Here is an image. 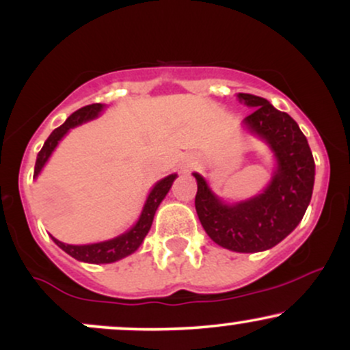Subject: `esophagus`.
Wrapping results in <instances>:
<instances>
[{
    "label": "esophagus",
    "mask_w": 350,
    "mask_h": 350,
    "mask_svg": "<svg viewBox=\"0 0 350 350\" xmlns=\"http://www.w3.org/2000/svg\"><path fill=\"white\" fill-rule=\"evenodd\" d=\"M186 167H191V163H189V161H187L186 164H184V170H186Z\"/></svg>",
    "instance_id": "obj_1"
}]
</instances>
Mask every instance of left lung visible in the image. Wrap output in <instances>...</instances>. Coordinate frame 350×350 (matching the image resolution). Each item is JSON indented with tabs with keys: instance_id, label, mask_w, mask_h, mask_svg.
I'll list each match as a JSON object with an SVG mask.
<instances>
[{
	"instance_id": "8db88e82",
	"label": "left lung",
	"mask_w": 350,
	"mask_h": 350,
	"mask_svg": "<svg viewBox=\"0 0 350 350\" xmlns=\"http://www.w3.org/2000/svg\"><path fill=\"white\" fill-rule=\"evenodd\" d=\"M240 102L255 108L245 124L268 142L278 170L263 194L226 206L212 194L202 176L198 180L196 211L207 235L220 247L240 253L263 252L295 230L309 206L314 186V159L298 123L268 100L239 94Z\"/></svg>"
}]
</instances>
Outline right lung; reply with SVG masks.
<instances>
[{
    "label": "right lung",
    "instance_id": "obj_1",
    "mask_svg": "<svg viewBox=\"0 0 350 350\" xmlns=\"http://www.w3.org/2000/svg\"><path fill=\"white\" fill-rule=\"evenodd\" d=\"M102 108H103L102 103H92V105L79 108L77 111H74V113L66 120V123L60 124L59 128H55V130L52 131L49 138H47L46 143H44L42 150L39 151L38 159H36L34 178L41 172L42 166L46 164L47 159H49V156L52 154V151H54V148L57 146V143L62 139V136L66 135L70 128L95 118V116L100 113ZM174 179H176V174H171L167 176V178L159 180V183L152 187V191L150 192V196H148L146 199V204H144L142 217H139V220L136 222V226L131 228V230H128L126 234L116 237L113 240H107V242L92 243V245H67V243L59 242V240H55L54 237H52V240H54V242L57 243L64 252L69 253L70 256H74L75 260H80V262H87V263H111V262H116V260L123 258V256L131 255V253L142 245L144 237H146L148 232H150L152 219H154V214H156V208H158L159 204H161V200L166 198V194L170 192L171 184Z\"/></svg>",
    "mask_w": 350,
    "mask_h": 350
}]
</instances>
